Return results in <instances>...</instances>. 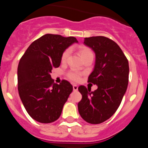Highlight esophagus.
Masks as SVG:
<instances>
[{"label":"esophagus","instance_id":"34e87169","mask_svg":"<svg viewBox=\"0 0 148 148\" xmlns=\"http://www.w3.org/2000/svg\"><path fill=\"white\" fill-rule=\"evenodd\" d=\"M73 90H74V91H77V90H78V86L75 85V84H73Z\"/></svg>","mask_w":148,"mask_h":148}]
</instances>
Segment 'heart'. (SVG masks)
Here are the masks:
<instances>
[{
  "instance_id": "b5f03b06",
  "label": "heart",
  "mask_w": 148,
  "mask_h": 148,
  "mask_svg": "<svg viewBox=\"0 0 148 148\" xmlns=\"http://www.w3.org/2000/svg\"><path fill=\"white\" fill-rule=\"evenodd\" d=\"M79 52H80V55L82 58H83L84 56L92 53L91 50H90L89 48L86 47H84V46H81L80 47H79ZM69 54H70V50H69V49H66V50L63 53L62 56H61V61H62V62H64V61H66ZM68 76H69V78H70L71 80L75 81V82L79 80V78H80V75H79V74H78V73H76V72H70V73L68 74Z\"/></svg>"
}]
</instances>
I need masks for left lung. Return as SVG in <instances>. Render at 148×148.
Segmentation results:
<instances>
[{
  "instance_id": "obj_1",
  "label": "left lung",
  "mask_w": 148,
  "mask_h": 148,
  "mask_svg": "<svg viewBox=\"0 0 148 148\" xmlns=\"http://www.w3.org/2000/svg\"><path fill=\"white\" fill-rule=\"evenodd\" d=\"M84 44L95 54L88 82L98 88L91 92L84 86L78 87L82 99L78 109L84 121L96 125L109 119L119 107L127 88L129 64L119 46L108 38H85Z\"/></svg>"
}]
</instances>
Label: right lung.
<instances>
[{
  "instance_id": "right-lung-1",
  "label": "right lung",
  "mask_w": 148,
  "mask_h": 148,
  "mask_svg": "<svg viewBox=\"0 0 148 148\" xmlns=\"http://www.w3.org/2000/svg\"><path fill=\"white\" fill-rule=\"evenodd\" d=\"M78 40L74 37L46 34L30 44L18 66V89L26 110L40 123L53 122L60 117L73 86L63 80L54 83L50 73L61 64L65 49Z\"/></svg>"
}]
</instances>
